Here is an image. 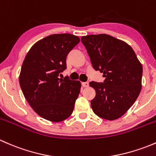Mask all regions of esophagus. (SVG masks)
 <instances>
[{"mask_svg":"<svg viewBox=\"0 0 156 156\" xmlns=\"http://www.w3.org/2000/svg\"><path fill=\"white\" fill-rule=\"evenodd\" d=\"M81 84H82V86L84 87H87L89 86V83L88 82H83Z\"/></svg>","mask_w":156,"mask_h":156,"instance_id":"obj_1","label":"esophagus"}]
</instances>
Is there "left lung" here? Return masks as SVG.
<instances>
[{
    "label": "left lung",
    "instance_id": "left-lung-1",
    "mask_svg": "<svg viewBox=\"0 0 156 156\" xmlns=\"http://www.w3.org/2000/svg\"><path fill=\"white\" fill-rule=\"evenodd\" d=\"M96 71L104 82H90L96 96L90 101L94 112L106 120L122 117L137 99L142 87L143 66L130 45L106 34L81 37Z\"/></svg>",
    "mask_w": 156,
    "mask_h": 156
}]
</instances>
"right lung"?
I'll return each instance as SVG.
<instances>
[{
	"instance_id": "right-lung-1",
	"label": "right lung",
	"mask_w": 156,
	"mask_h": 156,
	"mask_svg": "<svg viewBox=\"0 0 156 156\" xmlns=\"http://www.w3.org/2000/svg\"><path fill=\"white\" fill-rule=\"evenodd\" d=\"M79 42L73 34H51L36 42L23 61L20 75L23 95L46 120L62 122L73 112L81 83L59 75L66 69L67 55Z\"/></svg>"
}]
</instances>
